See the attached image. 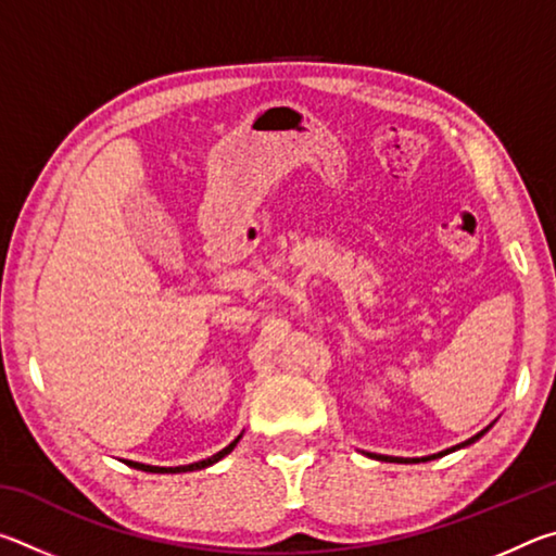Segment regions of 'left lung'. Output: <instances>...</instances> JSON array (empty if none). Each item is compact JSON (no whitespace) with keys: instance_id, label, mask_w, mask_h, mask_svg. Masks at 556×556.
<instances>
[{"instance_id":"obj_1","label":"left lung","mask_w":556,"mask_h":556,"mask_svg":"<svg viewBox=\"0 0 556 556\" xmlns=\"http://www.w3.org/2000/svg\"><path fill=\"white\" fill-rule=\"evenodd\" d=\"M485 431H488V429H483L481 434H476L473 439H468V441H464V444H458V446L448 448V451H456V448H460V446H468V444H473V441H476V439H481V437L485 434ZM448 451H441V454H437V456H444V454H448ZM375 458H382V460H388V456H375ZM431 458H434V456H429V458H421V460H431ZM390 460H394V458H390ZM397 460H400V458H397ZM407 460H409V458H407ZM412 460H419V458H412Z\"/></svg>"}]
</instances>
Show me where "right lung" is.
Returning a JSON list of instances; mask_svg holds the SVG:
<instances>
[{
	"label": "right lung",
	"instance_id": "obj_1",
	"mask_svg": "<svg viewBox=\"0 0 556 556\" xmlns=\"http://www.w3.org/2000/svg\"><path fill=\"white\" fill-rule=\"evenodd\" d=\"M240 441V437L232 441L230 446H225L223 451H218V454L215 456H211V458H205V460H199V464H191V466H176V468H159V466H147V464H137V460H127V466H131V468H139V470H147V473H186V470H199V468H205V466H213L215 460H220L223 456H228L230 451L235 448V444H238Z\"/></svg>",
	"mask_w": 556,
	"mask_h": 556
}]
</instances>
